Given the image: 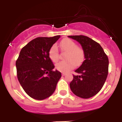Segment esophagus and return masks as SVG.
Instances as JSON below:
<instances>
[{
    "instance_id": "esophagus-1",
    "label": "esophagus",
    "mask_w": 122,
    "mask_h": 122,
    "mask_svg": "<svg viewBox=\"0 0 122 122\" xmlns=\"http://www.w3.org/2000/svg\"><path fill=\"white\" fill-rule=\"evenodd\" d=\"M65 75H66V73H62V76H65Z\"/></svg>"
}]
</instances>
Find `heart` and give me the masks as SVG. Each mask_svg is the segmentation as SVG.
Returning a JSON list of instances; mask_svg holds the SVG:
<instances>
[{
  "instance_id": "1",
  "label": "heart",
  "mask_w": 122,
  "mask_h": 122,
  "mask_svg": "<svg viewBox=\"0 0 122 122\" xmlns=\"http://www.w3.org/2000/svg\"><path fill=\"white\" fill-rule=\"evenodd\" d=\"M60 47L64 51H66V61H60L56 65L58 71L66 73L80 65L85 58V51L82 48L77 46L74 41L69 38H65L60 42ZM49 57L53 62H56L59 60V51L57 46L53 45L49 50Z\"/></svg>"
}]
</instances>
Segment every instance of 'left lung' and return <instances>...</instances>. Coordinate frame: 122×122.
I'll return each mask as SVG.
<instances>
[{
  "label": "left lung",
  "instance_id": "obj_1",
  "mask_svg": "<svg viewBox=\"0 0 122 122\" xmlns=\"http://www.w3.org/2000/svg\"><path fill=\"white\" fill-rule=\"evenodd\" d=\"M82 46L85 60L73 75L70 83L71 90L74 94L82 98L93 97L101 90L108 74L109 60L98 43L83 35L69 36Z\"/></svg>",
  "mask_w": 122,
  "mask_h": 122
}]
</instances>
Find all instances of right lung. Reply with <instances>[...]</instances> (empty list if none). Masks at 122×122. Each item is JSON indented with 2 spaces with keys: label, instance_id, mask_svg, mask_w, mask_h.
Masks as SVG:
<instances>
[{
  "label": "right lung",
  "instance_id": "obj_1",
  "mask_svg": "<svg viewBox=\"0 0 122 122\" xmlns=\"http://www.w3.org/2000/svg\"><path fill=\"white\" fill-rule=\"evenodd\" d=\"M60 35L38 37L22 48L15 62L20 85L31 98L42 100L50 97L61 77L54 71V65L49 57V50Z\"/></svg>",
  "mask_w": 122,
  "mask_h": 122
}]
</instances>
